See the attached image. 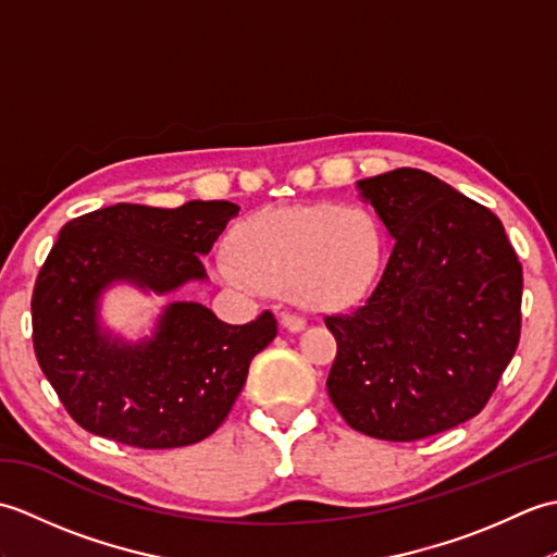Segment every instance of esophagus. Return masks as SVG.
Returning <instances> with one entry per match:
<instances>
[{"instance_id":"34e87169","label":"esophagus","mask_w":557,"mask_h":557,"mask_svg":"<svg viewBox=\"0 0 557 557\" xmlns=\"http://www.w3.org/2000/svg\"><path fill=\"white\" fill-rule=\"evenodd\" d=\"M280 325L285 327V330H289V333H301V330L306 327V321H304L301 315H297V313L285 311V313H280Z\"/></svg>"}]
</instances>
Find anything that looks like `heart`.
I'll return each instance as SVG.
<instances>
[{"label": "heart", "instance_id": "1", "mask_svg": "<svg viewBox=\"0 0 557 557\" xmlns=\"http://www.w3.org/2000/svg\"><path fill=\"white\" fill-rule=\"evenodd\" d=\"M234 253L215 275L236 289H289L309 309H342L371 289L381 265V232L354 206L265 208L236 224Z\"/></svg>", "mask_w": 557, "mask_h": 557}]
</instances>
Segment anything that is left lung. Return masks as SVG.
Masks as SVG:
<instances>
[{"label":"left lung","mask_w":557,"mask_h":557,"mask_svg":"<svg viewBox=\"0 0 557 557\" xmlns=\"http://www.w3.org/2000/svg\"><path fill=\"white\" fill-rule=\"evenodd\" d=\"M357 188L395 246L369 301L325 318L327 395L354 431L419 441L486 407L519 342L522 265L503 222L429 172Z\"/></svg>","instance_id":"left-lung-1"}]
</instances>
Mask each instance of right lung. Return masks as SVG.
Instances as JSON below:
<instances>
[{
	"label": "right lung",
	"mask_w": 557,
	"mask_h": 557,
	"mask_svg": "<svg viewBox=\"0 0 557 557\" xmlns=\"http://www.w3.org/2000/svg\"><path fill=\"white\" fill-rule=\"evenodd\" d=\"M239 215L230 200L180 208L116 203L66 222L33 289V347L81 429L144 449L203 441L239 397L248 366L277 335L270 311L227 325L208 306L172 301L136 342L102 325L114 285L172 294L206 282L200 256Z\"/></svg>",
	"instance_id": "1"
}]
</instances>
